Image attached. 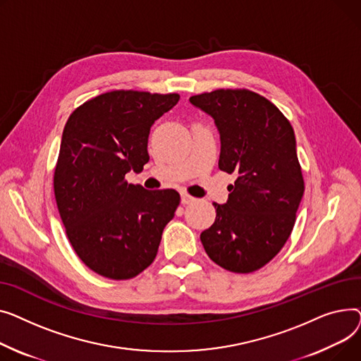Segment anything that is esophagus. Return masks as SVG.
Masks as SVG:
<instances>
[{
    "instance_id": "1",
    "label": "esophagus",
    "mask_w": 361,
    "mask_h": 361,
    "mask_svg": "<svg viewBox=\"0 0 361 361\" xmlns=\"http://www.w3.org/2000/svg\"><path fill=\"white\" fill-rule=\"evenodd\" d=\"M194 201H195L194 197H190V195H188V194H182V204H183V205L190 204V202H194Z\"/></svg>"
}]
</instances>
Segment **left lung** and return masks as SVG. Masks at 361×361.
Masks as SVG:
<instances>
[{"label":"left lung","instance_id":"obj_1","mask_svg":"<svg viewBox=\"0 0 361 361\" xmlns=\"http://www.w3.org/2000/svg\"><path fill=\"white\" fill-rule=\"evenodd\" d=\"M214 118L219 167L236 173L226 204H213L216 221L201 233L211 261L247 274L267 265L290 238L305 192L290 121L267 97L247 89H219L189 97Z\"/></svg>","mask_w":361,"mask_h":361}]
</instances>
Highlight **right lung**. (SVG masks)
I'll list each match as a JSON object with an SVG mask.
<instances>
[{
	"label": "right lung",
	"mask_w": 361,
	"mask_h": 361,
	"mask_svg": "<svg viewBox=\"0 0 361 361\" xmlns=\"http://www.w3.org/2000/svg\"><path fill=\"white\" fill-rule=\"evenodd\" d=\"M178 93L112 90L80 104L63 126L54 192L78 258L111 280H128L152 265L161 233L175 216V189L147 190L126 182L148 161L152 125Z\"/></svg>",
	"instance_id": "right-lung-1"
}]
</instances>
